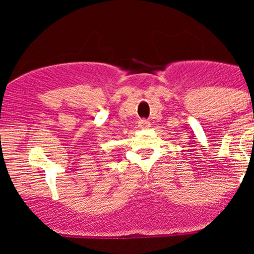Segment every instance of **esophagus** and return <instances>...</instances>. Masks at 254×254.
Returning a JSON list of instances; mask_svg holds the SVG:
<instances>
[{"label":"esophagus","mask_w":254,"mask_h":254,"mask_svg":"<svg viewBox=\"0 0 254 254\" xmlns=\"http://www.w3.org/2000/svg\"><path fill=\"white\" fill-rule=\"evenodd\" d=\"M138 127H141V129H143V127H149L150 123L147 121V119H141V121L138 122Z\"/></svg>","instance_id":"esophagus-1"}]
</instances>
